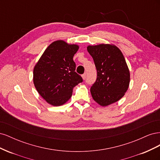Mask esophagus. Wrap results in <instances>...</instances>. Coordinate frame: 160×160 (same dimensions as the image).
<instances>
[{
	"label": "esophagus",
	"instance_id": "esophagus-1",
	"mask_svg": "<svg viewBox=\"0 0 160 160\" xmlns=\"http://www.w3.org/2000/svg\"><path fill=\"white\" fill-rule=\"evenodd\" d=\"M82 78H83V80H85L86 79V73H84L82 75Z\"/></svg>",
	"mask_w": 160,
	"mask_h": 160
}]
</instances>
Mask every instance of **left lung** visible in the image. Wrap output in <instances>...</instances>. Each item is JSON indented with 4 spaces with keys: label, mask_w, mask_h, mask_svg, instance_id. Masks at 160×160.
<instances>
[{
    "label": "left lung",
    "mask_w": 160,
    "mask_h": 160,
    "mask_svg": "<svg viewBox=\"0 0 160 160\" xmlns=\"http://www.w3.org/2000/svg\"><path fill=\"white\" fill-rule=\"evenodd\" d=\"M98 71L96 81L91 88L92 98L102 107L117 102L128 89L130 72L122 51L112 44L89 45Z\"/></svg>",
    "instance_id": "1"
}]
</instances>
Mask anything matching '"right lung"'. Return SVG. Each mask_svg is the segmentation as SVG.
Wrapping results in <instances>:
<instances>
[{
	"mask_svg": "<svg viewBox=\"0 0 160 160\" xmlns=\"http://www.w3.org/2000/svg\"><path fill=\"white\" fill-rule=\"evenodd\" d=\"M75 44L62 40L48 47L33 69V83L38 93L53 106L65 104L71 98L74 87L83 81L77 73L72 59L79 49Z\"/></svg>",
	"mask_w": 160,
	"mask_h": 160,
	"instance_id": "1",
	"label": "right lung"
}]
</instances>
